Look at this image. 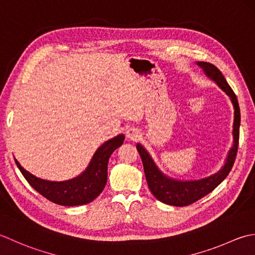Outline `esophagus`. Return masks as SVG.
Wrapping results in <instances>:
<instances>
[{"label":"esophagus","instance_id":"34e87169","mask_svg":"<svg viewBox=\"0 0 255 255\" xmlns=\"http://www.w3.org/2000/svg\"><path fill=\"white\" fill-rule=\"evenodd\" d=\"M126 134H127V137H128L129 139H136V138L139 136L138 129L133 128V127L127 128Z\"/></svg>","mask_w":255,"mask_h":255}]
</instances>
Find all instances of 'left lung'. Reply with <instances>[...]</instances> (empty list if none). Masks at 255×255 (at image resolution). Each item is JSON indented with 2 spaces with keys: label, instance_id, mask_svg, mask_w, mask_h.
<instances>
[{
  "label": "left lung",
  "instance_id": "8db88e82",
  "mask_svg": "<svg viewBox=\"0 0 255 255\" xmlns=\"http://www.w3.org/2000/svg\"><path fill=\"white\" fill-rule=\"evenodd\" d=\"M197 65L204 69L205 74L211 78L221 89L230 97L233 107H235V122H233V146L231 147L226 160V164L220 171L209 177L198 180H183L173 178L170 176L163 174L149 156L147 150L141 144L136 145V148L142 158L144 173L148 188L156 198L170 206L184 207L194 204L209 193H211L217 186H219L223 179L229 175L232 166L235 164L239 145V128H240V108H239L238 99L231 87L228 84L226 78L216 66L209 62L198 61Z\"/></svg>",
  "mask_w": 255,
  "mask_h": 255
}]
</instances>
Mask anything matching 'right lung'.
<instances>
[{
    "mask_svg": "<svg viewBox=\"0 0 255 255\" xmlns=\"http://www.w3.org/2000/svg\"><path fill=\"white\" fill-rule=\"evenodd\" d=\"M124 141L120 134L97 149L88 168L78 177L66 181H48L35 177L15 159L18 169L28 184L46 199L61 206L89 204L102 193L108 178V162L111 154Z\"/></svg>",
    "mask_w": 255,
    "mask_h": 255,
    "instance_id": "add662e5",
    "label": "right lung"
}]
</instances>
